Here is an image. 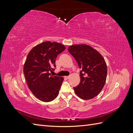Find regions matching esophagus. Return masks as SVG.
<instances>
[{
    "instance_id": "1",
    "label": "esophagus",
    "mask_w": 133,
    "mask_h": 133,
    "mask_svg": "<svg viewBox=\"0 0 133 133\" xmlns=\"http://www.w3.org/2000/svg\"><path fill=\"white\" fill-rule=\"evenodd\" d=\"M65 79H69V78H70V76H65Z\"/></svg>"
}]
</instances>
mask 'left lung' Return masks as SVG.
Here are the masks:
<instances>
[{"mask_svg": "<svg viewBox=\"0 0 133 133\" xmlns=\"http://www.w3.org/2000/svg\"><path fill=\"white\" fill-rule=\"evenodd\" d=\"M68 50L82 70L80 83L73 88L75 94L82 99H92L102 91L106 82L107 66L105 60L97 50L87 44L71 45Z\"/></svg>", "mask_w": 133, "mask_h": 133, "instance_id": "1", "label": "left lung"}]
</instances>
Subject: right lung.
I'll return each mask as SVG.
<instances>
[{
	"mask_svg": "<svg viewBox=\"0 0 133 133\" xmlns=\"http://www.w3.org/2000/svg\"><path fill=\"white\" fill-rule=\"evenodd\" d=\"M65 49L63 44L50 42H43L32 48L24 65L28 88L36 98L44 102L54 100L59 94L64 78L53 76L58 55Z\"/></svg>",
	"mask_w": 133,
	"mask_h": 133,
	"instance_id": "1",
	"label": "right lung"
}]
</instances>
